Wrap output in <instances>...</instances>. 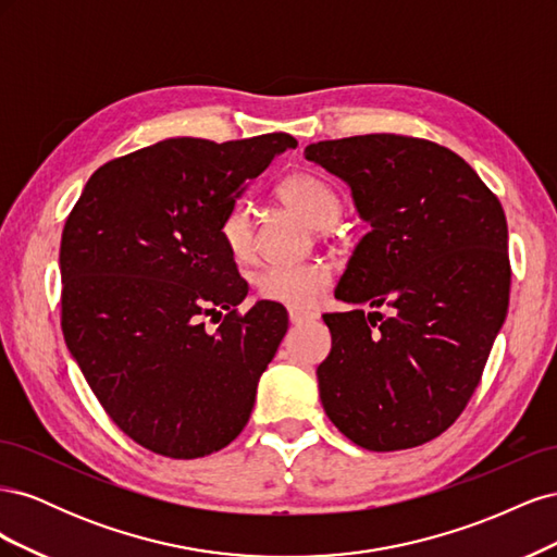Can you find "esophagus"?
<instances>
[{
	"instance_id": "34e87169",
	"label": "esophagus",
	"mask_w": 557,
	"mask_h": 557,
	"mask_svg": "<svg viewBox=\"0 0 557 557\" xmlns=\"http://www.w3.org/2000/svg\"><path fill=\"white\" fill-rule=\"evenodd\" d=\"M288 318H290V323H293V325H301V323H307V320H313L315 315H313V313H309V311H297V309H290V311H288Z\"/></svg>"
}]
</instances>
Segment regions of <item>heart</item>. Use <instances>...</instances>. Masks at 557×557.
<instances>
[{
  "instance_id": "b5f03b06",
  "label": "heart",
  "mask_w": 557,
  "mask_h": 557,
  "mask_svg": "<svg viewBox=\"0 0 557 557\" xmlns=\"http://www.w3.org/2000/svg\"><path fill=\"white\" fill-rule=\"evenodd\" d=\"M278 199L285 207L299 213L305 221L330 234L342 218L344 201L332 185L313 172H293L278 188ZM221 239L230 256L237 262H248L256 256V218L246 201L232 205L221 221ZM332 283V269L323 260H313L295 267H264L256 276L258 295L267 301L290 309H307L315 305Z\"/></svg>"
}]
</instances>
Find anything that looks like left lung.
<instances>
[{"label": "left lung", "instance_id": "1", "mask_svg": "<svg viewBox=\"0 0 557 557\" xmlns=\"http://www.w3.org/2000/svg\"><path fill=\"white\" fill-rule=\"evenodd\" d=\"M307 160L350 185L372 225L325 313L323 409L367 450L413 448L446 432L481 381L507 318L509 230L495 193L458 156L401 134L318 141Z\"/></svg>", "mask_w": 557, "mask_h": 557}]
</instances>
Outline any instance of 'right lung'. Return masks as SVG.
Wrapping results in <instances>:
<instances>
[{"instance_id":"add662e5","label":"right lung","mask_w":557,"mask_h":557,"mask_svg":"<svg viewBox=\"0 0 557 557\" xmlns=\"http://www.w3.org/2000/svg\"><path fill=\"white\" fill-rule=\"evenodd\" d=\"M295 146L283 132L164 139L99 166L66 218V348L113 423L164 458L237 440L288 330L276 301L237 311L248 283L218 230L248 181Z\"/></svg>"}]
</instances>
